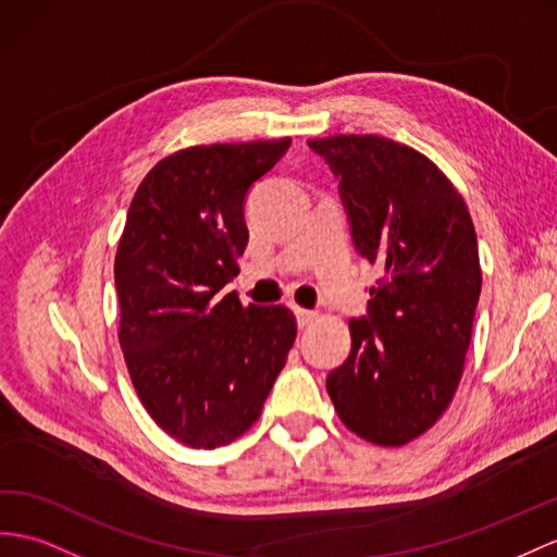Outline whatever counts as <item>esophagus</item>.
Segmentation results:
<instances>
[{
	"instance_id": "obj_1",
	"label": "esophagus",
	"mask_w": 557,
	"mask_h": 557,
	"mask_svg": "<svg viewBox=\"0 0 557 557\" xmlns=\"http://www.w3.org/2000/svg\"><path fill=\"white\" fill-rule=\"evenodd\" d=\"M295 317H297V325H300V329H307V325L317 319L314 311L302 309V307H295Z\"/></svg>"
}]
</instances>
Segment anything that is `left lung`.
Segmentation results:
<instances>
[{
	"mask_svg": "<svg viewBox=\"0 0 557 557\" xmlns=\"http://www.w3.org/2000/svg\"><path fill=\"white\" fill-rule=\"evenodd\" d=\"M341 182L351 240L383 269L351 349L325 377L343 423L401 446L437 423L463 375L482 269L466 200L416 148L377 134L309 139Z\"/></svg>",
	"mask_w": 557,
	"mask_h": 557,
	"instance_id": "obj_1",
	"label": "left lung"
}]
</instances>
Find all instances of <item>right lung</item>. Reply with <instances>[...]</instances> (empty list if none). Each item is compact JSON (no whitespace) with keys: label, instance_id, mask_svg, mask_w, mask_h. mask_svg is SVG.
<instances>
[{"label":"right lung","instance_id":"add662e5","mask_svg":"<svg viewBox=\"0 0 557 557\" xmlns=\"http://www.w3.org/2000/svg\"><path fill=\"white\" fill-rule=\"evenodd\" d=\"M288 146L184 148L132 198L115 255L120 347L144 409L191 449L234 442L260 418L295 343L290 309L222 295L248 246L243 202Z\"/></svg>","mask_w":557,"mask_h":557}]
</instances>
